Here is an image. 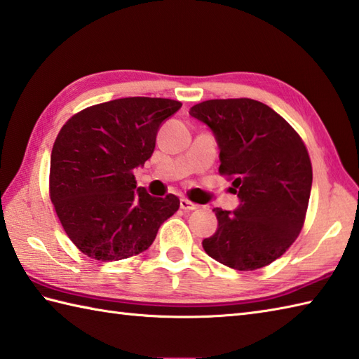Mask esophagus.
Wrapping results in <instances>:
<instances>
[{"label":"esophagus","instance_id":"esophagus-1","mask_svg":"<svg viewBox=\"0 0 359 359\" xmlns=\"http://www.w3.org/2000/svg\"><path fill=\"white\" fill-rule=\"evenodd\" d=\"M198 207H199L198 203H194V202L188 201V199H185V198L180 199V208L185 210V212H193V210H196Z\"/></svg>","mask_w":359,"mask_h":359}]
</instances>
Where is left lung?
<instances>
[{"label":"left lung","instance_id":"8db88e82","mask_svg":"<svg viewBox=\"0 0 359 359\" xmlns=\"http://www.w3.org/2000/svg\"><path fill=\"white\" fill-rule=\"evenodd\" d=\"M189 115L213 130L219 174L241 199L233 213L213 210L217 230L202 241L203 250L231 269L264 268L304 227L313 184L304 140L269 105L249 97L203 101Z\"/></svg>","mask_w":359,"mask_h":359}]
</instances>
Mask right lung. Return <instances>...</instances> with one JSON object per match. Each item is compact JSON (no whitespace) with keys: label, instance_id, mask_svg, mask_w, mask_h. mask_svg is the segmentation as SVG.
Returning a JSON list of instances; mask_svg holds the SVG:
<instances>
[{"label":"right lung","instance_id":"right-lung-1","mask_svg":"<svg viewBox=\"0 0 359 359\" xmlns=\"http://www.w3.org/2000/svg\"><path fill=\"white\" fill-rule=\"evenodd\" d=\"M180 107L166 97H121L90 105L62 126L51 152L49 198L82 254L100 262L142 254L177 212V196L147 194L137 188L133 170L152 156L160 124Z\"/></svg>","mask_w":359,"mask_h":359}]
</instances>
